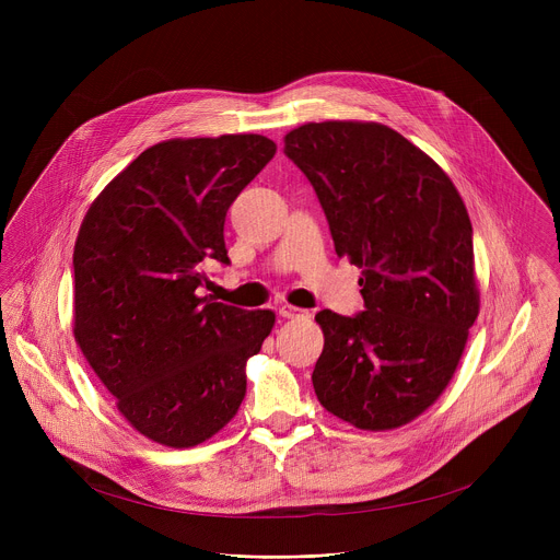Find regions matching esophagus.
<instances>
[{
  "instance_id": "1",
  "label": "esophagus",
  "mask_w": 560,
  "mask_h": 560,
  "mask_svg": "<svg viewBox=\"0 0 560 560\" xmlns=\"http://www.w3.org/2000/svg\"><path fill=\"white\" fill-rule=\"evenodd\" d=\"M279 314H281L283 318H307V316H310L307 310H301V307H294V305H288V303H283V305L279 307Z\"/></svg>"
}]
</instances>
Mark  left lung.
<instances>
[{
  "label": "left lung",
  "mask_w": 560,
  "mask_h": 560,
  "mask_svg": "<svg viewBox=\"0 0 560 560\" xmlns=\"http://www.w3.org/2000/svg\"><path fill=\"white\" fill-rule=\"evenodd\" d=\"M283 152L312 184L365 310L314 318L318 404L359 430L401 428L447 387L478 316L471 223L452 179L376 121L303 124Z\"/></svg>",
  "instance_id": "1"
}]
</instances>
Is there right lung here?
I'll use <instances>...</instances> for the list:
<instances>
[{"mask_svg": "<svg viewBox=\"0 0 560 560\" xmlns=\"http://www.w3.org/2000/svg\"><path fill=\"white\" fill-rule=\"evenodd\" d=\"M264 135L168 139L143 150L89 208L74 244V341L145 439L195 447L236 415L246 361L272 310L199 296L203 264H230V203L270 162Z\"/></svg>", "mask_w": 560, "mask_h": 560, "instance_id": "1", "label": "right lung"}]
</instances>
